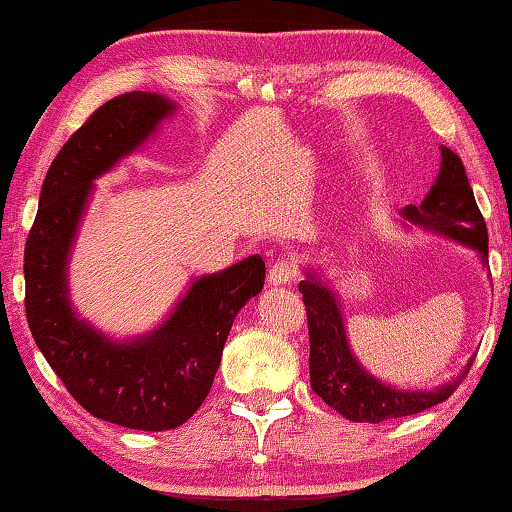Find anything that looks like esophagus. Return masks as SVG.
I'll return each mask as SVG.
<instances>
[{"label":"esophagus","mask_w":512,"mask_h":512,"mask_svg":"<svg viewBox=\"0 0 512 512\" xmlns=\"http://www.w3.org/2000/svg\"><path fill=\"white\" fill-rule=\"evenodd\" d=\"M299 270L292 266L290 262H275L268 270V284L270 286H286L297 281Z\"/></svg>","instance_id":"1"}]
</instances>
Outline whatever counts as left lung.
Here are the masks:
<instances>
[{
  "instance_id": "8db88e82",
  "label": "left lung",
  "mask_w": 512,
  "mask_h": 512,
  "mask_svg": "<svg viewBox=\"0 0 512 512\" xmlns=\"http://www.w3.org/2000/svg\"><path fill=\"white\" fill-rule=\"evenodd\" d=\"M440 173L420 206H405L400 215L427 231L440 233L477 250L482 264H488V231L477 209L475 195L466 178L462 160L449 147H440ZM308 314L310 332V385L314 394L334 411L352 422H383L411 416L447 400L469 374L473 358L451 383L431 391H409L391 387L372 376L356 361L343 323L336 292L323 284L314 270H308L299 284Z\"/></svg>"
}]
</instances>
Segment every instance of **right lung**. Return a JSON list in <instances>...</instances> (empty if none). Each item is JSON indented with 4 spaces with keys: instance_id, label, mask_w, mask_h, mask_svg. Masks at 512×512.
Segmentation results:
<instances>
[{
    "instance_id": "add662e5",
    "label": "right lung",
    "mask_w": 512,
    "mask_h": 512,
    "mask_svg": "<svg viewBox=\"0 0 512 512\" xmlns=\"http://www.w3.org/2000/svg\"><path fill=\"white\" fill-rule=\"evenodd\" d=\"M173 112L176 103L151 92L101 105L52 160L24 253L28 328L54 374L94 418L140 431L176 429L198 411L237 312L262 292L266 277L259 255L195 277L167 321L127 341H112L74 312L68 262L92 182Z\"/></svg>"
}]
</instances>
